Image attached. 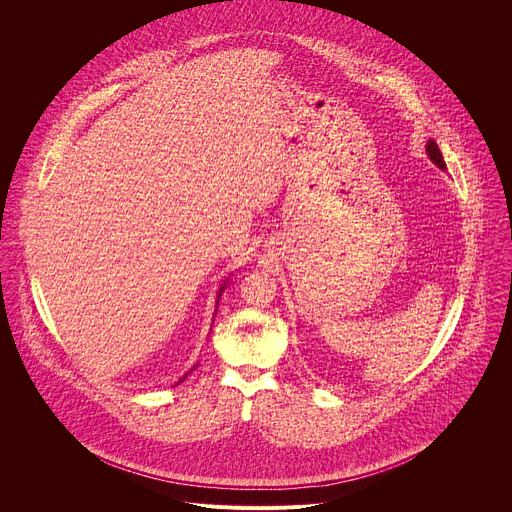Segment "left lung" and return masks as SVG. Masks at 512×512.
<instances>
[{
    "label": "left lung",
    "mask_w": 512,
    "mask_h": 512,
    "mask_svg": "<svg viewBox=\"0 0 512 512\" xmlns=\"http://www.w3.org/2000/svg\"><path fill=\"white\" fill-rule=\"evenodd\" d=\"M425 152H427V158H429L437 168H440V170H446L444 156H442L440 148H437V143H435L433 139H429V141H427V145H425Z\"/></svg>",
    "instance_id": "obj_1"
}]
</instances>
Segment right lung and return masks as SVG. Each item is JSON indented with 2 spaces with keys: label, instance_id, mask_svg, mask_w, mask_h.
I'll return each instance as SVG.
<instances>
[{
  "label": "right lung",
  "instance_id": "right-lung-1",
  "mask_svg": "<svg viewBox=\"0 0 512 512\" xmlns=\"http://www.w3.org/2000/svg\"><path fill=\"white\" fill-rule=\"evenodd\" d=\"M227 285H229V279H225V281H223V285H221V289H218V296H216V308H218V300H221V296H223V291H225V287H227ZM214 312H216V310H214ZM196 367H198V364H194L192 371H194ZM184 379H186V375L180 379V383H182Z\"/></svg>",
  "mask_w": 512,
  "mask_h": 512
}]
</instances>
